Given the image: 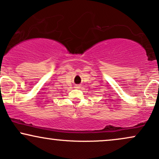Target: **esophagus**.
<instances>
[{"mask_svg": "<svg viewBox=\"0 0 159 159\" xmlns=\"http://www.w3.org/2000/svg\"><path fill=\"white\" fill-rule=\"evenodd\" d=\"M76 87H78V86L77 85V86H76Z\"/></svg>", "mask_w": 159, "mask_h": 159, "instance_id": "esophagus-1", "label": "esophagus"}]
</instances>
